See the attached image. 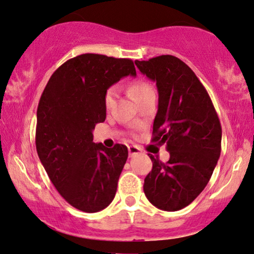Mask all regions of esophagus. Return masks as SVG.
I'll list each match as a JSON object with an SVG mask.
<instances>
[{"label": "esophagus", "instance_id": "obj_1", "mask_svg": "<svg viewBox=\"0 0 254 254\" xmlns=\"http://www.w3.org/2000/svg\"><path fill=\"white\" fill-rule=\"evenodd\" d=\"M128 152H129V157H134L141 152V149L136 145H129L128 146Z\"/></svg>", "mask_w": 254, "mask_h": 254}]
</instances>
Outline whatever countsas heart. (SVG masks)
I'll return each mask as SVG.
<instances>
[{"mask_svg":"<svg viewBox=\"0 0 254 254\" xmlns=\"http://www.w3.org/2000/svg\"><path fill=\"white\" fill-rule=\"evenodd\" d=\"M129 94L133 97V100L138 103L141 102L143 98L148 96L150 94H154L153 87L149 82L144 81V80H136L129 86ZM117 95H118V88L116 86H112L106 89L104 94V106L105 109L110 110L115 105Z\"/></svg>","mask_w":254,"mask_h":254,"instance_id":"1","label":"heart"}]
</instances>
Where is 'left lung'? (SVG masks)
I'll return each mask as SVG.
<instances>
[{
	"mask_svg": "<svg viewBox=\"0 0 254 254\" xmlns=\"http://www.w3.org/2000/svg\"><path fill=\"white\" fill-rule=\"evenodd\" d=\"M143 74L156 82L158 111L152 142L166 144L170 160L152 154V170L143 190L154 206L179 211L204 190L221 152V125L205 87L178 57L161 55L135 61Z\"/></svg>",
	"mask_w": 254,
	"mask_h": 254,
	"instance_id": "1",
	"label": "left lung"
}]
</instances>
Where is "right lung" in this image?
Instances as JSON below:
<instances>
[{
	"mask_svg": "<svg viewBox=\"0 0 254 254\" xmlns=\"http://www.w3.org/2000/svg\"><path fill=\"white\" fill-rule=\"evenodd\" d=\"M129 74L131 60L83 54L54 72L40 98L36 151L61 196L82 212L102 211L116 196L128 149L94 143L93 129L106 118V89Z\"/></svg>",
	"mask_w": 254,
	"mask_h": 254,
	"instance_id": "1",
	"label": "right lung"
}]
</instances>
